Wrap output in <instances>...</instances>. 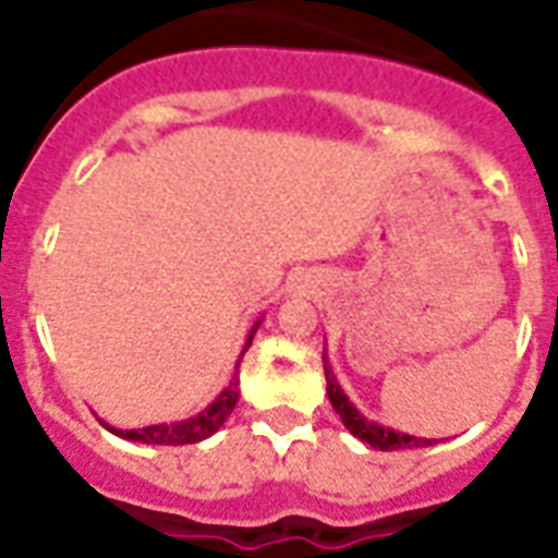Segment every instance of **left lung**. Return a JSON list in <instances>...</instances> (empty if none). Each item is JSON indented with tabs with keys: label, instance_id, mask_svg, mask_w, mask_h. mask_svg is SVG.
<instances>
[{
	"label": "left lung",
	"instance_id": "obj_1",
	"mask_svg": "<svg viewBox=\"0 0 558 558\" xmlns=\"http://www.w3.org/2000/svg\"><path fill=\"white\" fill-rule=\"evenodd\" d=\"M324 376H327V397L332 402V411L341 416V423L353 437H359L362 442L373 446L379 451H397V449H420V446H434L437 440H425V437H414V434L393 432V428H385V425L373 423L365 414H359V408L348 399V393L341 390V385L332 376V367L327 362V353H324Z\"/></svg>",
	"mask_w": 558,
	"mask_h": 558
}]
</instances>
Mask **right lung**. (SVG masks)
Wrapping results in <instances>:
<instances>
[{"label":"right lung","mask_w":558,"mask_h":558,"mask_svg":"<svg viewBox=\"0 0 558 558\" xmlns=\"http://www.w3.org/2000/svg\"><path fill=\"white\" fill-rule=\"evenodd\" d=\"M260 322L263 318H257L252 330H248L243 353L252 348V339H254V332H257V327H260ZM243 353H240V359H243ZM236 367H240V362H236ZM236 399H240V376L234 373L231 381H228V388L222 390V393H219V397L214 399L205 411H199V414L191 416V420L144 425V428H130V432H124V428H112V425L104 423V420H100V423L107 425L112 434H118V437H124V440L147 442V446H187V442H199L205 440V437H210L214 432H219L222 423L231 416V411H234Z\"/></svg>","instance_id":"1"}]
</instances>
